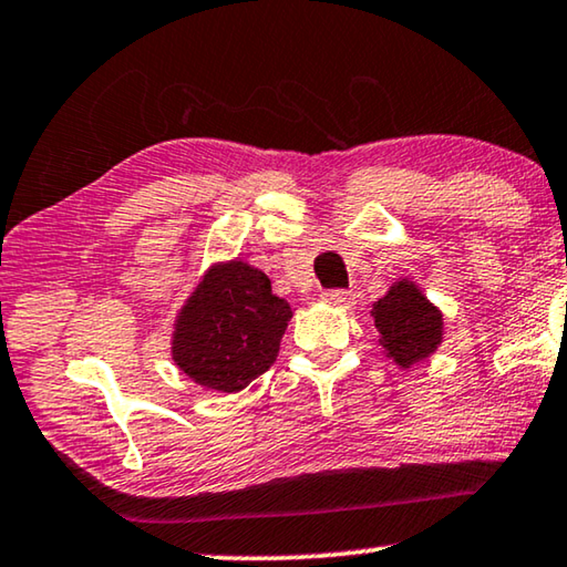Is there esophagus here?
Instances as JSON below:
<instances>
[{
    "instance_id": "34e87169",
    "label": "esophagus",
    "mask_w": 567,
    "mask_h": 567,
    "mask_svg": "<svg viewBox=\"0 0 567 567\" xmlns=\"http://www.w3.org/2000/svg\"><path fill=\"white\" fill-rule=\"evenodd\" d=\"M321 299L327 303H333V306H351L354 303V293L344 291V289H331V291H323Z\"/></svg>"
}]
</instances>
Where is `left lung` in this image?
<instances>
[{
	"label": "left lung",
	"instance_id": "8db88e82",
	"mask_svg": "<svg viewBox=\"0 0 567 567\" xmlns=\"http://www.w3.org/2000/svg\"><path fill=\"white\" fill-rule=\"evenodd\" d=\"M371 313L382 333L379 344L404 369L430 357L442 341V313L410 281L394 284Z\"/></svg>",
	"mask_w": 567,
	"mask_h": 567
}]
</instances>
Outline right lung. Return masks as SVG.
<instances>
[{"mask_svg": "<svg viewBox=\"0 0 567 567\" xmlns=\"http://www.w3.org/2000/svg\"><path fill=\"white\" fill-rule=\"evenodd\" d=\"M293 317L264 271L230 261L210 268L173 333V359L193 382L240 392L271 369Z\"/></svg>", "mask_w": 567, "mask_h": 567, "instance_id": "1", "label": "right lung"}]
</instances>
